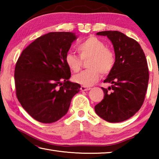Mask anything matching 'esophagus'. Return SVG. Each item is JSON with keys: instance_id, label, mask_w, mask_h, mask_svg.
<instances>
[{"instance_id": "esophagus-1", "label": "esophagus", "mask_w": 159, "mask_h": 159, "mask_svg": "<svg viewBox=\"0 0 159 159\" xmlns=\"http://www.w3.org/2000/svg\"><path fill=\"white\" fill-rule=\"evenodd\" d=\"M90 89V87H88V86H85V85H82L80 87V90L82 91H86V90H89Z\"/></svg>"}]
</instances>
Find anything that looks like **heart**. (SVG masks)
Instances as JSON below:
<instances>
[{
    "label": "heart",
    "instance_id": "1",
    "mask_svg": "<svg viewBox=\"0 0 159 159\" xmlns=\"http://www.w3.org/2000/svg\"><path fill=\"white\" fill-rule=\"evenodd\" d=\"M76 49L80 58L71 52L66 54L65 63L73 72H78L82 66V60L89 59L87 67L80 73L75 75L73 80L79 84L90 86L96 83L103 74H109L116 63L114 51L106 47L104 43L95 36H89L77 45Z\"/></svg>",
    "mask_w": 159,
    "mask_h": 159
}]
</instances>
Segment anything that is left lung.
Here are the masks:
<instances>
[{
  "label": "left lung",
  "instance_id": "8db88e82",
  "mask_svg": "<svg viewBox=\"0 0 159 159\" xmlns=\"http://www.w3.org/2000/svg\"><path fill=\"white\" fill-rule=\"evenodd\" d=\"M105 36L114 45L116 63L102 88L104 99L95 107L96 114L110 123L128 119L141 108L149 82V69L143 50L135 40L117 31L97 33ZM111 90V91H109Z\"/></svg>",
  "mask_w": 159,
  "mask_h": 159
}]
</instances>
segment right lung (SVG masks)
I'll return each instance as SVG.
<instances>
[{"label":"right lung","mask_w":159,"mask_h":159,"mask_svg":"<svg viewBox=\"0 0 159 159\" xmlns=\"http://www.w3.org/2000/svg\"><path fill=\"white\" fill-rule=\"evenodd\" d=\"M77 39L72 32H50L29 45L15 69L16 95L21 107L38 121H57L68 111L79 83L70 82L66 54Z\"/></svg>","instance_id":"obj_1"}]
</instances>
